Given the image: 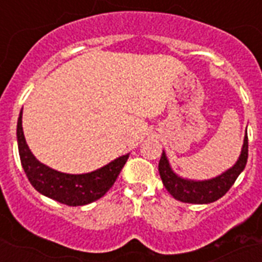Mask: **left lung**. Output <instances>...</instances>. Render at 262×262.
I'll return each instance as SVG.
<instances>
[{
    "instance_id": "1",
    "label": "left lung",
    "mask_w": 262,
    "mask_h": 262,
    "mask_svg": "<svg viewBox=\"0 0 262 262\" xmlns=\"http://www.w3.org/2000/svg\"><path fill=\"white\" fill-rule=\"evenodd\" d=\"M246 162H248V135L245 136L241 155L235 164L215 178L194 181V179L179 177L170 166L164 151L159 162V174L164 187L175 200L189 204H209L223 197L230 190L236 178L245 170Z\"/></svg>"
}]
</instances>
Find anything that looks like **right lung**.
I'll return each instance as SVG.
<instances>
[{"label":"right lung","instance_id":"right-lung-1","mask_svg":"<svg viewBox=\"0 0 262 262\" xmlns=\"http://www.w3.org/2000/svg\"><path fill=\"white\" fill-rule=\"evenodd\" d=\"M23 110L17 119V145L27 178L31 185L49 199L55 200L69 207H79L94 203L106 194L114 185L119 172L126 163L129 154L122 155L106 166L85 172V174H67L57 171L46 164L40 163L27 145L23 132Z\"/></svg>","mask_w":262,"mask_h":262}]
</instances>
